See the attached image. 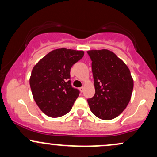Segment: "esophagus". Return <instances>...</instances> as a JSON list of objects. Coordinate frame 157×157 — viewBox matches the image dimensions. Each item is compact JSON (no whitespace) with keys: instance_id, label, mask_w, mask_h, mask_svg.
<instances>
[{"instance_id":"1","label":"esophagus","mask_w":157,"mask_h":157,"mask_svg":"<svg viewBox=\"0 0 157 157\" xmlns=\"http://www.w3.org/2000/svg\"><path fill=\"white\" fill-rule=\"evenodd\" d=\"M79 89H80V92H82V91H83V90H84V87H80Z\"/></svg>"}]
</instances>
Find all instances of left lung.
Listing matches in <instances>:
<instances>
[{
	"label": "left lung",
	"instance_id": "left-lung-1",
	"mask_svg": "<svg viewBox=\"0 0 157 157\" xmlns=\"http://www.w3.org/2000/svg\"><path fill=\"white\" fill-rule=\"evenodd\" d=\"M92 61L95 94L88 103L95 116L110 120L121 113L128 105L134 80L128 67L121 59L108 49L89 50Z\"/></svg>",
	"mask_w": 157,
	"mask_h": 157
}]
</instances>
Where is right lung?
<instances>
[{
  "instance_id": "right-lung-1",
  "label": "right lung",
  "mask_w": 157,
  "mask_h": 157,
  "mask_svg": "<svg viewBox=\"0 0 157 157\" xmlns=\"http://www.w3.org/2000/svg\"><path fill=\"white\" fill-rule=\"evenodd\" d=\"M84 55L83 51L61 48L52 50L32 68L29 84L39 109L50 117L71 111L79 91L71 86L70 70Z\"/></svg>"
}]
</instances>
